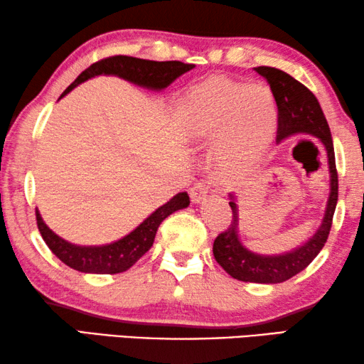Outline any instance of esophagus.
<instances>
[{"label":"esophagus","instance_id":"obj_1","mask_svg":"<svg viewBox=\"0 0 364 364\" xmlns=\"http://www.w3.org/2000/svg\"><path fill=\"white\" fill-rule=\"evenodd\" d=\"M208 190H210V186H208V182L195 183V186L190 188V198H192L193 203H200V201L206 196Z\"/></svg>","mask_w":364,"mask_h":364}]
</instances>
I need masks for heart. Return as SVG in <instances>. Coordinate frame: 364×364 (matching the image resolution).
I'll return each mask as SVG.
<instances>
[{
	"label": "heart",
	"mask_w": 364,
	"mask_h": 364,
	"mask_svg": "<svg viewBox=\"0 0 364 364\" xmlns=\"http://www.w3.org/2000/svg\"><path fill=\"white\" fill-rule=\"evenodd\" d=\"M182 119L195 139L219 135L218 151L229 168H248L266 151L276 132V95L264 83L213 77L187 93Z\"/></svg>",
	"instance_id": "obj_1"
}]
</instances>
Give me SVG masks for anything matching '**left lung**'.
<instances>
[{
  "mask_svg": "<svg viewBox=\"0 0 364 364\" xmlns=\"http://www.w3.org/2000/svg\"><path fill=\"white\" fill-rule=\"evenodd\" d=\"M256 73L264 77L269 83L271 90L276 95L277 101V135L276 140L281 141L294 134L313 135L323 141L329 159L331 171V195L327 200V208L324 221L321 224L316 234L294 252L279 255V256H261L248 252L238 240L237 225L238 214L235 196H230L229 205L232 208V221L229 228L221 232L213 243L214 258L223 269L230 274L234 279L243 282L256 284H279L289 281L295 274L305 269V267L316 258L327 242L332 228V218L336 211L338 200V176L336 168V153H333V143L324 112L321 109L318 100L308 88L295 80L284 70L276 68L259 65L255 68Z\"/></svg>",
  "mask_w": 364,
  "mask_h": 364,
  "instance_id": "1",
  "label": "left lung"
}]
</instances>
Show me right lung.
Here are the masks:
<instances>
[{
  "label": "right lung",
  "instance_id": "obj_1",
  "mask_svg": "<svg viewBox=\"0 0 364 364\" xmlns=\"http://www.w3.org/2000/svg\"><path fill=\"white\" fill-rule=\"evenodd\" d=\"M193 69V64L181 61H148V59L132 56H109L93 63L90 68L83 70L77 79L65 88L61 98L69 93L79 83L92 79L95 75H117L135 85L150 88V90H163L171 85L177 77ZM190 203L187 192L177 193L168 203L158 208L151 216H148L139 228L130 232L121 240L103 247H77L63 240L55 232L48 229L41 219L38 210L35 211L37 225L48 248L56 255L64 264L80 272L90 274H117L127 271L139 261L148 250L153 247L154 235L159 224L177 210L187 208Z\"/></svg>",
  "mask_w": 364,
  "mask_h": 364
}]
</instances>
